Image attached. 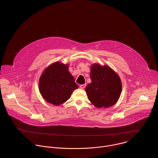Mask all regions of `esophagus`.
Segmentation results:
<instances>
[{"mask_svg":"<svg viewBox=\"0 0 158 158\" xmlns=\"http://www.w3.org/2000/svg\"><path fill=\"white\" fill-rule=\"evenodd\" d=\"M85 86H86V84H82V85H81L79 87L81 89H84L85 88Z\"/></svg>","mask_w":158,"mask_h":158,"instance_id":"1","label":"esophagus"}]
</instances>
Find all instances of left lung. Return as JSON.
Wrapping results in <instances>:
<instances>
[{"label": "left lung", "mask_w": 158, "mask_h": 158, "mask_svg": "<svg viewBox=\"0 0 158 158\" xmlns=\"http://www.w3.org/2000/svg\"><path fill=\"white\" fill-rule=\"evenodd\" d=\"M85 91L92 104L98 108L114 105L120 98L122 85L119 76L108 66L93 64Z\"/></svg>", "instance_id": "left-lung-1"}]
</instances>
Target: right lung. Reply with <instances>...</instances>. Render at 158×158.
<instances>
[{
  "label": "right lung",
  "mask_w": 158,
  "mask_h": 158,
  "mask_svg": "<svg viewBox=\"0 0 158 158\" xmlns=\"http://www.w3.org/2000/svg\"><path fill=\"white\" fill-rule=\"evenodd\" d=\"M78 88L68 64L56 62L45 69L39 82L40 92L48 102L59 105L68 100Z\"/></svg>",
  "instance_id": "add662e5"
}]
</instances>
